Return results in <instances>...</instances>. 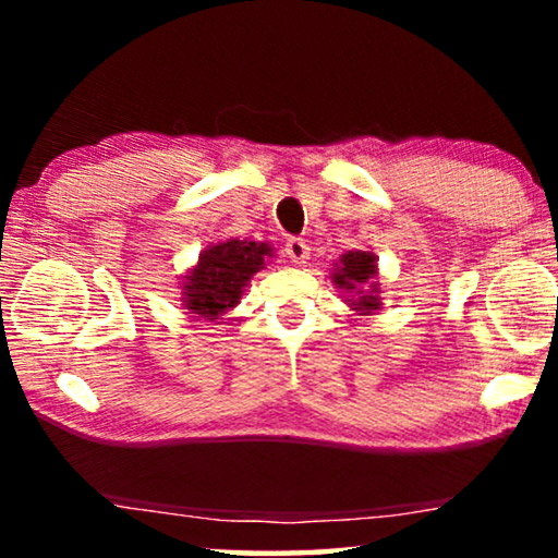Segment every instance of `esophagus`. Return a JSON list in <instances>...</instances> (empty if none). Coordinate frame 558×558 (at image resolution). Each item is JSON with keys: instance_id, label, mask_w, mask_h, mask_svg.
<instances>
[{"instance_id": "obj_1", "label": "esophagus", "mask_w": 558, "mask_h": 558, "mask_svg": "<svg viewBox=\"0 0 558 558\" xmlns=\"http://www.w3.org/2000/svg\"><path fill=\"white\" fill-rule=\"evenodd\" d=\"M284 254H287V258H292L294 264H307V258H310L307 241L292 235V239H287V243H284Z\"/></svg>"}]
</instances>
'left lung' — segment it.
I'll return each mask as SVG.
<instances>
[{
    "mask_svg": "<svg viewBox=\"0 0 558 558\" xmlns=\"http://www.w3.org/2000/svg\"><path fill=\"white\" fill-rule=\"evenodd\" d=\"M371 277H376V258L373 254H365V251H350L340 258V271H335V284L342 289H355V284H363ZM376 294V289H373ZM378 296H361L357 300V310H376Z\"/></svg>",
    "mask_w": 558,
    "mask_h": 558,
    "instance_id": "1",
    "label": "left lung"
}]
</instances>
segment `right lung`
Listing matches in <instances>:
<instances>
[{"label": "right lung", "instance_id": "1", "mask_svg": "<svg viewBox=\"0 0 558 558\" xmlns=\"http://www.w3.org/2000/svg\"><path fill=\"white\" fill-rule=\"evenodd\" d=\"M269 251L266 243L235 239L205 248L187 277L185 307L195 315L218 319L220 312L231 310L241 300L243 287L262 269Z\"/></svg>", "mask_w": 558, "mask_h": 558}]
</instances>
